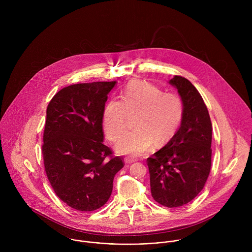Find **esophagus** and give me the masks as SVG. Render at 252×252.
Masks as SVG:
<instances>
[{"label": "esophagus", "mask_w": 252, "mask_h": 252, "mask_svg": "<svg viewBox=\"0 0 252 252\" xmlns=\"http://www.w3.org/2000/svg\"><path fill=\"white\" fill-rule=\"evenodd\" d=\"M124 161H125V163L131 164V163H134V162H136V161H137V159H136V158H133V157H130V156H128V157H125V158H124Z\"/></svg>", "instance_id": "esophagus-1"}]
</instances>
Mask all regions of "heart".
Instances as JSON below:
<instances>
[{
  "mask_svg": "<svg viewBox=\"0 0 252 252\" xmlns=\"http://www.w3.org/2000/svg\"><path fill=\"white\" fill-rule=\"evenodd\" d=\"M135 127L116 144L120 154L139 156L155 144H167L173 139L183 119L184 105L180 95L164 92L144 81L129 82L122 100L111 98L103 111V126L108 140L116 142L125 131L130 115L137 114Z\"/></svg>",
  "mask_w": 252,
  "mask_h": 252,
  "instance_id": "1",
  "label": "heart"
}]
</instances>
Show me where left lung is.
Segmentation results:
<instances>
[{
	"label": "left lung",
	"instance_id": "1",
	"mask_svg": "<svg viewBox=\"0 0 252 252\" xmlns=\"http://www.w3.org/2000/svg\"><path fill=\"white\" fill-rule=\"evenodd\" d=\"M184 105L179 131L163 148L148 157L153 199L168 208L191 202L204 188L212 167V122L207 106L196 87L185 77L175 75Z\"/></svg>",
	"mask_w": 252,
	"mask_h": 252
}]
</instances>
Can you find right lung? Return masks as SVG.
I'll return each mask as SVG.
<instances>
[{
    "mask_svg": "<svg viewBox=\"0 0 252 252\" xmlns=\"http://www.w3.org/2000/svg\"><path fill=\"white\" fill-rule=\"evenodd\" d=\"M115 81L77 83L57 92L46 108L41 145L45 174L61 201L79 212L108 202L124 167L104 144L103 111Z\"/></svg>",
    "mask_w": 252,
    "mask_h": 252,
    "instance_id": "add662e5",
    "label": "right lung"
}]
</instances>
